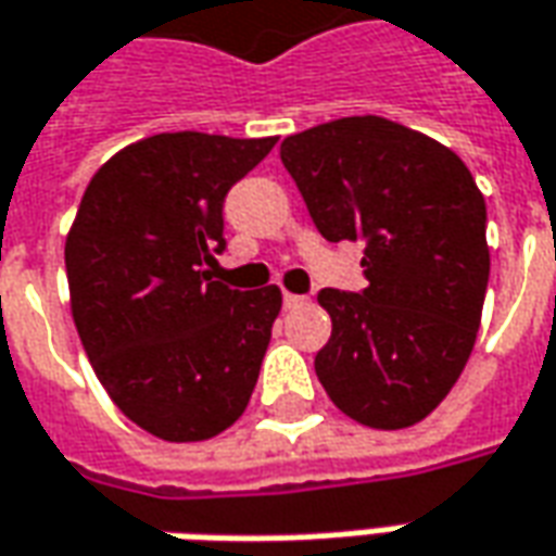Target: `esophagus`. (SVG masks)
<instances>
[{"mask_svg": "<svg viewBox=\"0 0 556 556\" xmlns=\"http://www.w3.org/2000/svg\"><path fill=\"white\" fill-rule=\"evenodd\" d=\"M282 304H286V309L304 307V304H307V298H304V294H292V292H286V294H282Z\"/></svg>", "mask_w": 556, "mask_h": 556, "instance_id": "34e87169", "label": "esophagus"}]
</instances>
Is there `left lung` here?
Wrapping results in <instances>:
<instances>
[{
	"label": "left lung",
	"instance_id": "8db88e82",
	"mask_svg": "<svg viewBox=\"0 0 556 556\" xmlns=\"http://www.w3.org/2000/svg\"><path fill=\"white\" fill-rule=\"evenodd\" d=\"M279 157L319 233L365 240L368 289H323L331 338L316 377L350 420L407 429L466 368L481 328L486 203L447 146L405 124L353 115L286 136Z\"/></svg>",
	"mask_w": 556,
	"mask_h": 556
}]
</instances>
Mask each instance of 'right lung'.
Instances as JSON below:
<instances>
[{"mask_svg":"<svg viewBox=\"0 0 556 556\" xmlns=\"http://www.w3.org/2000/svg\"><path fill=\"white\" fill-rule=\"evenodd\" d=\"M274 146L157 134L112 154L85 188L66 233L72 319L109 399L154 438H215L252 399L282 292H237L203 267L225 249L230 185Z\"/></svg>","mask_w":556,"mask_h":556,"instance_id":"1","label":"right lung"}]
</instances>
